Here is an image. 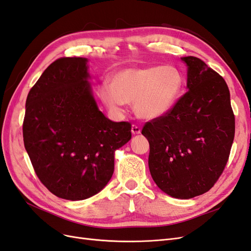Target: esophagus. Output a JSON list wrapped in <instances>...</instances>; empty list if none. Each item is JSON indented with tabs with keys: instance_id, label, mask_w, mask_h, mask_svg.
Here are the masks:
<instances>
[{
	"instance_id": "obj_1",
	"label": "esophagus",
	"mask_w": 251,
	"mask_h": 251,
	"mask_svg": "<svg viewBox=\"0 0 251 251\" xmlns=\"http://www.w3.org/2000/svg\"><path fill=\"white\" fill-rule=\"evenodd\" d=\"M140 132H141V128H140L139 126H137V125H133L132 126V133L134 135L135 134H140Z\"/></svg>"
}]
</instances>
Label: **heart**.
<instances>
[{"label": "heart", "mask_w": 251, "mask_h": 251, "mask_svg": "<svg viewBox=\"0 0 251 251\" xmlns=\"http://www.w3.org/2000/svg\"><path fill=\"white\" fill-rule=\"evenodd\" d=\"M183 78L172 66H150L126 69L115 74L111 85L98 90L107 107L120 110L125 103H133L141 118L154 119L169 113L179 100Z\"/></svg>", "instance_id": "heart-1"}]
</instances>
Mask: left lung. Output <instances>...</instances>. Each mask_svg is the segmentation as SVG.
<instances>
[{"mask_svg":"<svg viewBox=\"0 0 251 251\" xmlns=\"http://www.w3.org/2000/svg\"><path fill=\"white\" fill-rule=\"evenodd\" d=\"M188 91L173 109L143 126L150 143L149 168L158 187L189 199L215 185L228 161L234 114L224 78L203 60L182 57Z\"/></svg>","mask_w":251,"mask_h":251,"instance_id":"left-lung-1","label":"left lung"}]
</instances>
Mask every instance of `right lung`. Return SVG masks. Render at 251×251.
I'll use <instances>...</instances> for the list:
<instances>
[{"instance_id": "right-lung-1", "label": "right lung", "mask_w": 251, "mask_h": 251, "mask_svg": "<svg viewBox=\"0 0 251 251\" xmlns=\"http://www.w3.org/2000/svg\"><path fill=\"white\" fill-rule=\"evenodd\" d=\"M87 58L54 60L29 91L23 138L36 176L58 198H90L107 185L114 151L132 137L131 124L98 110Z\"/></svg>"}]
</instances>
